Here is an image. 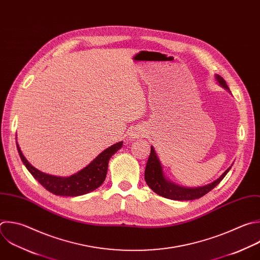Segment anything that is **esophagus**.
Returning <instances> with one entry per match:
<instances>
[{
  "label": "esophagus",
  "instance_id": "esophagus-1",
  "mask_svg": "<svg viewBox=\"0 0 260 260\" xmlns=\"http://www.w3.org/2000/svg\"><path fill=\"white\" fill-rule=\"evenodd\" d=\"M142 136V131H141V128H134L133 131H131V133H129V137L132 138V139H137V138H140Z\"/></svg>",
  "mask_w": 260,
  "mask_h": 260
}]
</instances>
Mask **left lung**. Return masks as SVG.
Instances as JSON below:
<instances>
[{
    "mask_svg": "<svg viewBox=\"0 0 260 260\" xmlns=\"http://www.w3.org/2000/svg\"><path fill=\"white\" fill-rule=\"evenodd\" d=\"M216 79L218 80V82L223 86L224 89L230 90L225 80L220 75H216ZM230 169H231V167L228 168L223 172L222 176L219 179H217L215 182L211 183L210 185L200 187V188H194V189L179 187L175 184L168 182L167 180H165V178L163 176V172H162V167H161L160 161L157 158V155H156L153 147H151L150 156H149V159H148V162L146 165V169H145V181H146L147 185L152 189V191H154L156 194H158L164 198L171 199V200L187 201V200L199 199V198L203 197L205 194H207L208 192H210L221 182V180L225 177V175L228 174Z\"/></svg>",
    "mask_w": 260,
    "mask_h": 260,
    "instance_id": "left-lung-1",
    "label": "left lung"
}]
</instances>
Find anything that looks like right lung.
<instances>
[{
  "label": "right lung",
  "instance_id": "right-lung-1",
  "mask_svg": "<svg viewBox=\"0 0 260 260\" xmlns=\"http://www.w3.org/2000/svg\"><path fill=\"white\" fill-rule=\"evenodd\" d=\"M16 145L22 162L24 163L31 176L46 190L58 196L74 197L90 193L103 184L107 175L109 159L114 153H116V151L121 148L122 142L116 143L111 147L107 148L100 155H98V157H96L88 166L69 178L50 176L35 168L23 156L17 143Z\"/></svg>",
  "mask_w": 260,
  "mask_h": 260
}]
</instances>
